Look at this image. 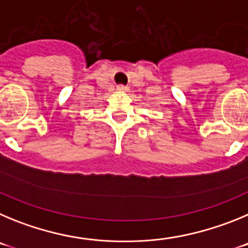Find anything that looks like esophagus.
Instances as JSON below:
<instances>
[{
	"mask_svg": "<svg viewBox=\"0 0 248 248\" xmlns=\"http://www.w3.org/2000/svg\"><path fill=\"white\" fill-rule=\"evenodd\" d=\"M117 90L119 91H128V88L124 85H117Z\"/></svg>",
	"mask_w": 248,
	"mask_h": 248,
	"instance_id": "1",
	"label": "esophagus"
}]
</instances>
